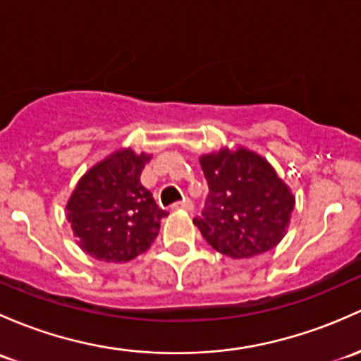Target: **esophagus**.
Segmentation results:
<instances>
[{
	"instance_id": "esophagus-1",
	"label": "esophagus",
	"mask_w": 361,
	"mask_h": 361,
	"mask_svg": "<svg viewBox=\"0 0 361 361\" xmlns=\"http://www.w3.org/2000/svg\"><path fill=\"white\" fill-rule=\"evenodd\" d=\"M173 209H183V211H192L193 209V202L190 199H188V197H185L183 200H180V202H174L173 206Z\"/></svg>"
}]
</instances>
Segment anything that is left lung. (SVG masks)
I'll return each instance as SVG.
<instances>
[{"mask_svg":"<svg viewBox=\"0 0 361 361\" xmlns=\"http://www.w3.org/2000/svg\"><path fill=\"white\" fill-rule=\"evenodd\" d=\"M206 202L193 218L206 242L233 259L263 254L289 226L294 195L275 169L254 152L226 149L200 157Z\"/></svg>","mask_w":361,"mask_h":361,"instance_id":"left-lung-1","label":"left lung"}]
</instances>
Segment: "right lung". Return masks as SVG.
Instances as JSON below:
<instances>
[{
  "mask_svg": "<svg viewBox=\"0 0 361 361\" xmlns=\"http://www.w3.org/2000/svg\"><path fill=\"white\" fill-rule=\"evenodd\" d=\"M149 155L119 150L79 180L67 204V219L79 247L94 259L124 263L145 252L168 211L140 181Z\"/></svg>",
  "mask_w": 361,
  "mask_h": 361,
  "instance_id": "obj_1",
  "label": "right lung"
}]
</instances>
